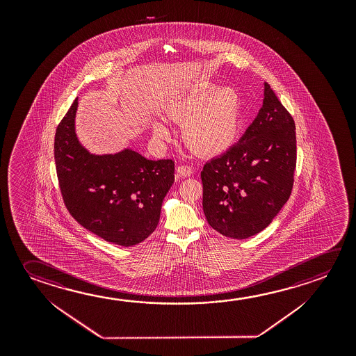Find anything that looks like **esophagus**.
Returning a JSON list of instances; mask_svg holds the SVG:
<instances>
[{"label": "esophagus", "mask_w": 356, "mask_h": 356, "mask_svg": "<svg viewBox=\"0 0 356 356\" xmlns=\"http://www.w3.org/2000/svg\"><path fill=\"white\" fill-rule=\"evenodd\" d=\"M191 175H193V169H191L190 166L181 165V166H179V168L176 169V180H181V179H184V177H190Z\"/></svg>", "instance_id": "1"}]
</instances>
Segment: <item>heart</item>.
Masks as SVG:
<instances>
[{
  "label": "heart",
  "instance_id": "1",
  "mask_svg": "<svg viewBox=\"0 0 356 356\" xmlns=\"http://www.w3.org/2000/svg\"><path fill=\"white\" fill-rule=\"evenodd\" d=\"M166 114L182 124V140L193 152L216 156L228 150L237 136L241 99L234 88L204 84L172 102ZM152 133L158 139L170 136L163 120L152 122Z\"/></svg>",
  "mask_w": 356,
  "mask_h": 356
}]
</instances>
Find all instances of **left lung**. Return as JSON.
<instances>
[{"label":"left lung","mask_w":356,"mask_h":356,"mask_svg":"<svg viewBox=\"0 0 356 356\" xmlns=\"http://www.w3.org/2000/svg\"><path fill=\"white\" fill-rule=\"evenodd\" d=\"M296 163V124L264 83L256 119L237 144L201 171L209 225L229 238L259 234L291 196Z\"/></svg>","instance_id":"1"}]
</instances>
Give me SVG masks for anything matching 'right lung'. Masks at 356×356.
<instances>
[{"label":"right lung","instance_id":"right-lung-1","mask_svg":"<svg viewBox=\"0 0 356 356\" xmlns=\"http://www.w3.org/2000/svg\"><path fill=\"white\" fill-rule=\"evenodd\" d=\"M78 98L59 122L54 160L70 215L89 232L114 245H138L155 231L161 204L174 184L172 160H147L130 147L92 154L76 131Z\"/></svg>","mask_w":356,"mask_h":356}]
</instances>
